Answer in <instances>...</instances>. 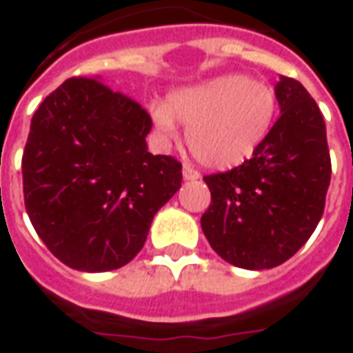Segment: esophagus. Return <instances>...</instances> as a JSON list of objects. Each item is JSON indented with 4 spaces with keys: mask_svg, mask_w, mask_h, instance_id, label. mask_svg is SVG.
Here are the masks:
<instances>
[{
    "mask_svg": "<svg viewBox=\"0 0 353 353\" xmlns=\"http://www.w3.org/2000/svg\"><path fill=\"white\" fill-rule=\"evenodd\" d=\"M182 176H184L186 181H197L201 174H199L197 169H194V165L192 163H184V167H182Z\"/></svg>",
    "mask_w": 353,
    "mask_h": 353,
    "instance_id": "obj_1",
    "label": "esophagus"
}]
</instances>
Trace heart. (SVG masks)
I'll use <instances>...</instances> for the list:
<instances>
[{
  "label": "heart",
  "mask_w": 353,
  "mask_h": 353,
  "mask_svg": "<svg viewBox=\"0 0 353 353\" xmlns=\"http://www.w3.org/2000/svg\"><path fill=\"white\" fill-rule=\"evenodd\" d=\"M157 127L176 137V121L190 127L188 146L212 169L237 167L268 139L277 114V94L266 81L228 74L174 91L167 106L154 108Z\"/></svg>",
  "instance_id": "obj_1"
}]
</instances>
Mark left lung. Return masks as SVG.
<instances>
[{"mask_svg":"<svg viewBox=\"0 0 353 353\" xmlns=\"http://www.w3.org/2000/svg\"><path fill=\"white\" fill-rule=\"evenodd\" d=\"M281 116L241 165L207 174L211 205L201 216L207 241L245 270L276 268L314 234L331 182L321 112L301 81L276 85Z\"/></svg>","mask_w":353,"mask_h":353,"instance_id":"1","label":"left lung"}]
</instances>
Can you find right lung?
I'll list each match as a JSON object with an SVG mask.
<instances>
[{"label": "right lung", "mask_w": 353, "mask_h": 353, "mask_svg": "<svg viewBox=\"0 0 353 353\" xmlns=\"http://www.w3.org/2000/svg\"><path fill=\"white\" fill-rule=\"evenodd\" d=\"M152 117L92 77H70L32 117L22 156L24 205L66 266L108 272L131 262L181 188L182 163L146 148Z\"/></svg>", "instance_id": "1"}]
</instances>
